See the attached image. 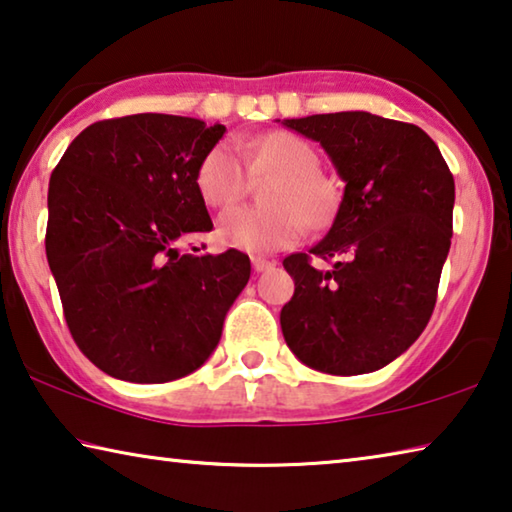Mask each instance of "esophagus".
Here are the masks:
<instances>
[{"label": "esophagus", "instance_id": "1", "mask_svg": "<svg viewBox=\"0 0 512 512\" xmlns=\"http://www.w3.org/2000/svg\"><path fill=\"white\" fill-rule=\"evenodd\" d=\"M250 262H253V268L257 273H262V271H268V268L273 266V262L271 259H266V257H253L250 259Z\"/></svg>", "mask_w": 512, "mask_h": 512}]
</instances>
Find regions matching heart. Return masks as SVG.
I'll list each match as a JSON object with an SVG mask.
<instances>
[{"mask_svg":"<svg viewBox=\"0 0 512 512\" xmlns=\"http://www.w3.org/2000/svg\"><path fill=\"white\" fill-rule=\"evenodd\" d=\"M237 144H214L201 162L196 183L214 207L237 203L253 178H275L266 189L271 207H232L219 216V239L246 253H271L298 244L309 225H325L336 212V189L320 176V160L311 146L291 133H268Z\"/></svg>","mask_w":512,"mask_h":512,"instance_id":"b5f03b06","label":"heart"}]
</instances>
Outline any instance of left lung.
I'll use <instances>...</instances> for the list:
<instances>
[{"mask_svg":"<svg viewBox=\"0 0 512 512\" xmlns=\"http://www.w3.org/2000/svg\"><path fill=\"white\" fill-rule=\"evenodd\" d=\"M282 124L320 142L345 183L327 235L284 259L296 282L280 314L284 341L329 375L384 368L411 348L436 307L452 246V171L436 142L404 121L357 110ZM311 256L333 268L316 269Z\"/></svg>","mask_w":512,"mask_h":512,"instance_id":"8db88e82","label":"left lung"}]
</instances>
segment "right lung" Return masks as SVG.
Wrapping results in <instances>:
<instances>
[{"label":"right lung","instance_id":"1","mask_svg":"<svg viewBox=\"0 0 512 512\" xmlns=\"http://www.w3.org/2000/svg\"><path fill=\"white\" fill-rule=\"evenodd\" d=\"M223 133L158 112L103 119L51 173L47 262L72 339L110 377L162 384L201 368L248 284L235 248L178 250L212 230L196 173Z\"/></svg>","mask_w":512,"mask_h":512}]
</instances>
